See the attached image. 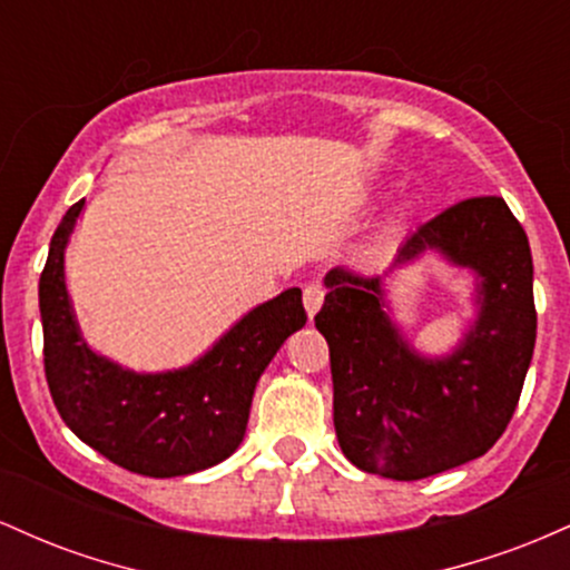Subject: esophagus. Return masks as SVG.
<instances>
[{
    "label": "esophagus",
    "mask_w": 570,
    "mask_h": 570,
    "mask_svg": "<svg viewBox=\"0 0 570 570\" xmlns=\"http://www.w3.org/2000/svg\"><path fill=\"white\" fill-rule=\"evenodd\" d=\"M303 303H305V311L307 316H316L318 307L324 303V286L322 284H307L303 289Z\"/></svg>",
    "instance_id": "1"
}]
</instances>
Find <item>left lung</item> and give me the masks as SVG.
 Instances as JSON below:
<instances>
[{
    "label": "left lung",
    "mask_w": 570,
    "mask_h": 570,
    "mask_svg": "<svg viewBox=\"0 0 570 570\" xmlns=\"http://www.w3.org/2000/svg\"><path fill=\"white\" fill-rule=\"evenodd\" d=\"M434 247L478 276L475 324L444 357H421L384 313L383 276L326 273L316 330L330 343L340 450L362 472L423 480L485 455L512 421L535 345L533 257L503 198L444 208L399 248Z\"/></svg>",
    "instance_id": "8db88e82"
}]
</instances>
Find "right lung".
Listing matches in <instances>:
<instances>
[{
  "label": "right lung",
  "mask_w": 570,
  "mask_h": 570,
  "mask_svg": "<svg viewBox=\"0 0 570 570\" xmlns=\"http://www.w3.org/2000/svg\"><path fill=\"white\" fill-rule=\"evenodd\" d=\"M85 200L50 240L39 276L45 377L58 415L85 444L144 476H185L217 466L244 442L252 396L271 358L307 316L303 292L286 289L248 311L181 370L134 372L98 356L71 311L63 252Z\"/></svg>",
  "instance_id": "right-lung-1"
}]
</instances>
